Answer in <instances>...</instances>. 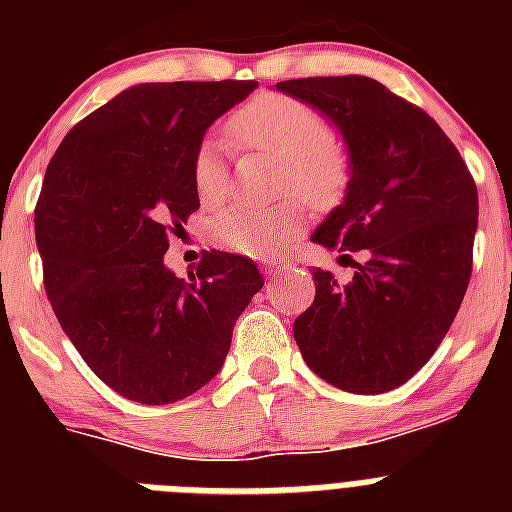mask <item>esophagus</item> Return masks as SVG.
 Here are the masks:
<instances>
[{"mask_svg": "<svg viewBox=\"0 0 512 512\" xmlns=\"http://www.w3.org/2000/svg\"><path fill=\"white\" fill-rule=\"evenodd\" d=\"M287 266H289L287 261H282V259H266L264 261V269H266V274H269L271 279L279 277V271H284Z\"/></svg>", "mask_w": 512, "mask_h": 512, "instance_id": "1", "label": "esophagus"}]
</instances>
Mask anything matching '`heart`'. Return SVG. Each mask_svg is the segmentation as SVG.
<instances>
[{"mask_svg":"<svg viewBox=\"0 0 512 512\" xmlns=\"http://www.w3.org/2000/svg\"><path fill=\"white\" fill-rule=\"evenodd\" d=\"M228 133L248 148L284 158L282 187L315 207L341 200L348 182V158L318 110L284 94H259L228 120ZM192 187L202 205H220L228 194L223 148L205 140L192 156ZM302 210L284 202L271 210L228 207L212 220V238L220 246L251 259L277 256L297 233Z\"/></svg>","mask_w":512,"mask_h":512,"instance_id":"1","label":"heart"}]
</instances>
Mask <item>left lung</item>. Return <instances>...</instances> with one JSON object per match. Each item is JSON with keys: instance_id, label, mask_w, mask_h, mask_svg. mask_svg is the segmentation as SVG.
Wrapping results in <instances>:
<instances>
[{"instance_id": "8db88e82", "label": "left lung", "mask_w": 512, "mask_h": 512, "mask_svg": "<svg viewBox=\"0 0 512 512\" xmlns=\"http://www.w3.org/2000/svg\"><path fill=\"white\" fill-rule=\"evenodd\" d=\"M277 92L318 110L348 153L343 202L312 243L366 251L348 284L312 269L315 300L292 325L295 341L328 384L382 395L408 382L454 323L472 277L477 187L436 120L377 79L312 76L279 81Z\"/></svg>"}]
</instances>
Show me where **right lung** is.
<instances>
[{
  "instance_id": "obj_1",
  "label": "right lung",
  "mask_w": 512,
  "mask_h": 512,
  "mask_svg": "<svg viewBox=\"0 0 512 512\" xmlns=\"http://www.w3.org/2000/svg\"><path fill=\"white\" fill-rule=\"evenodd\" d=\"M259 81L135 84L69 130L35 207L45 295L81 359L117 395L169 405L205 387L264 277L205 253L197 277L164 264L169 233L200 210L192 156Z\"/></svg>"
}]
</instances>
